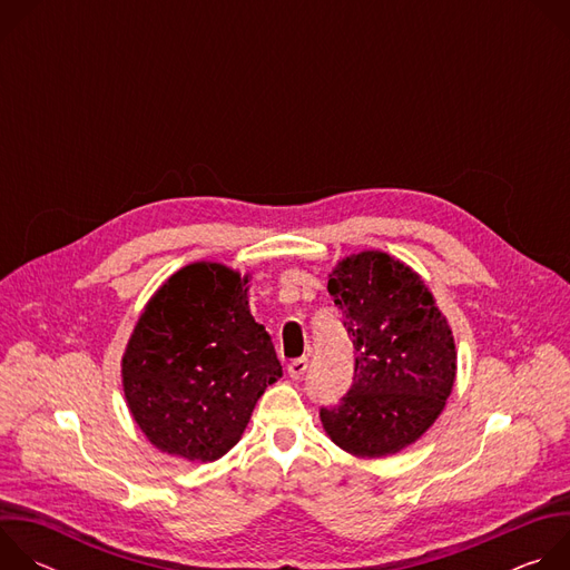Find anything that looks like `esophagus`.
I'll use <instances>...</instances> for the list:
<instances>
[{
	"mask_svg": "<svg viewBox=\"0 0 570 570\" xmlns=\"http://www.w3.org/2000/svg\"><path fill=\"white\" fill-rule=\"evenodd\" d=\"M306 367H308V361H306V358H295V361L288 363V376H291V379H302L304 372H306Z\"/></svg>",
	"mask_w": 570,
	"mask_h": 570,
	"instance_id": "obj_1",
	"label": "esophagus"
}]
</instances>
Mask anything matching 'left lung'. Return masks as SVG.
<instances>
[{"instance_id": "8db88e82", "label": "left lung", "mask_w": 570, "mask_h": 570, "mask_svg": "<svg viewBox=\"0 0 570 570\" xmlns=\"http://www.w3.org/2000/svg\"><path fill=\"white\" fill-rule=\"evenodd\" d=\"M330 293L354 336V383L324 433L356 458H385L415 444L451 396L458 352L451 324L422 275L383 250L343 257Z\"/></svg>"}]
</instances>
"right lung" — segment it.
<instances>
[{
  "label": "right lung",
  "instance_id": "obj_1",
  "mask_svg": "<svg viewBox=\"0 0 570 570\" xmlns=\"http://www.w3.org/2000/svg\"><path fill=\"white\" fill-rule=\"evenodd\" d=\"M250 279L218 262L187 264L135 322L121 385L157 451L189 462L223 458L282 376L273 341L250 313Z\"/></svg>",
  "mask_w": 570,
  "mask_h": 570
}]
</instances>
